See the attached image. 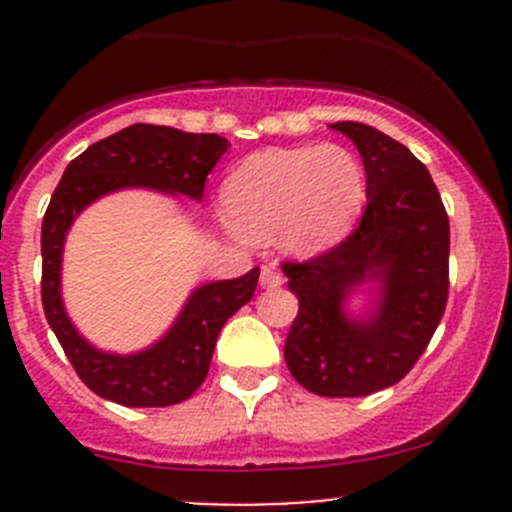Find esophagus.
Instances as JSON below:
<instances>
[{
	"label": "esophagus",
	"mask_w": 512,
	"mask_h": 512,
	"mask_svg": "<svg viewBox=\"0 0 512 512\" xmlns=\"http://www.w3.org/2000/svg\"><path fill=\"white\" fill-rule=\"evenodd\" d=\"M260 285L265 289H275L282 285V275L275 265H265L260 272Z\"/></svg>",
	"instance_id": "34e87169"
}]
</instances>
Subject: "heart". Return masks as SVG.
I'll use <instances>...</instances> for the list:
<instances>
[{
    "mask_svg": "<svg viewBox=\"0 0 512 512\" xmlns=\"http://www.w3.org/2000/svg\"><path fill=\"white\" fill-rule=\"evenodd\" d=\"M227 215L250 235L277 230L289 252L334 245L366 203L359 158L342 146L265 148L242 158L223 185Z\"/></svg>",
    "mask_w": 512,
    "mask_h": 512,
    "instance_id": "b5f03b06",
    "label": "heart"
}]
</instances>
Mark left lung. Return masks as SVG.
<instances>
[{
    "mask_svg": "<svg viewBox=\"0 0 512 512\" xmlns=\"http://www.w3.org/2000/svg\"><path fill=\"white\" fill-rule=\"evenodd\" d=\"M366 170V210L347 240L307 262H285L299 312L285 361L319 396H369L404 379L426 352L448 299L451 230L426 165L399 141L356 121L332 123ZM364 284L369 310L348 309Z\"/></svg>",
    "mask_w": 512,
    "mask_h": 512,
    "instance_id": "1",
    "label": "left lung"
}]
</instances>
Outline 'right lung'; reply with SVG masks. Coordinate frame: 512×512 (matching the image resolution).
Wrapping results in <instances>:
<instances>
[{"mask_svg":"<svg viewBox=\"0 0 512 512\" xmlns=\"http://www.w3.org/2000/svg\"><path fill=\"white\" fill-rule=\"evenodd\" d=\"M227 146V138L218 133L133 123L71 160L51 195L41 223V304L79 379L101 399L131 409L190 399L208 376L223 324L255 294L260 267L235 280L193 289L173 327L156 344L133 354H113L86 342L64 309L61 255L66 235L81 210L116 190L148 188L203 200L205 178Z\"/></svg>","mask_w":512,"mask_h":512,"instance_id":"add662e5","label":"right lung"}]
</instances>
